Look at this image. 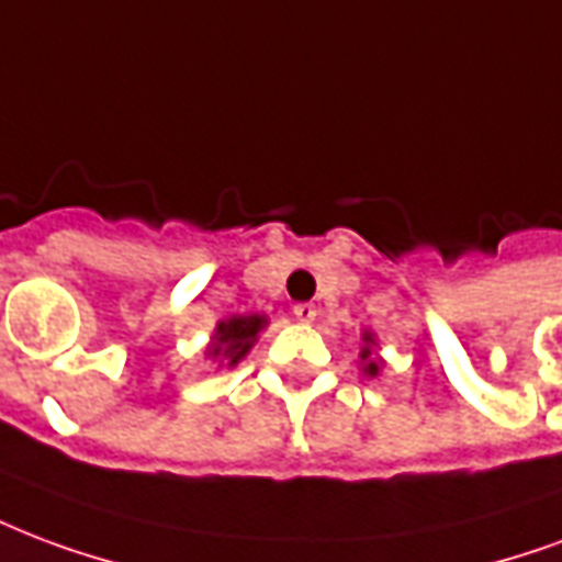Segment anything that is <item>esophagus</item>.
<instances>
[{
    "label": "esophagus",
    "instance_id": "obj_1",
    "mask_svg": "<svg viewBox=\"0 0 562 562\" xmlns=\"http://www.w3.org/2000/svg\"><path fill=\"white\" fill-rule=\"evenodd\" d=\"M292 315L301 324H313L315 315H318V310H315L313 303H297V306H294V310H292Z\"/></svg>",
    "mask_w": 562,
    "mask_h": 562
}]
</instances>
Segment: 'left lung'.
<instances>
[{"instance_id": "obj_1", "label": "left lung", "mask_w": 562, "mask_h": 562, "mask_svg": "<svg viewBox=\"0 0 562 562\" xmlns=\"http://www.w3.org/2000/svg\"><path fill=\"white\" fill-rule=\"evenodd\" d=\"M363 348H360V372L369 378H378L381 372H384V357L375 355V348H378V336L372 334V330H363Z\"/></svg>"}]
</instances>
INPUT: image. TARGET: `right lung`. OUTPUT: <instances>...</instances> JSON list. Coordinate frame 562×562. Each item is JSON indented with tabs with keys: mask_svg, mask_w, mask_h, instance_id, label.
<instances>
[{
	"mask_svg": "<svg viewBox=\"0 0 562 562\" xmlns=\"http://www.w3.org/2000/svg\"><path fill=\"white\" fill-rule=\"evenodd\" d=\"M268 327V315L244 313L228 315L223 322H217L211 342L205 348V357L217 366H238L244 357L252 351V345L259 342V334Z\"/></svg>",
	"mask_w": 562,
	"mask_h": 562,
	"instance_id": "right-lung-1",
	"label": "right lung"
}]
</instances>
